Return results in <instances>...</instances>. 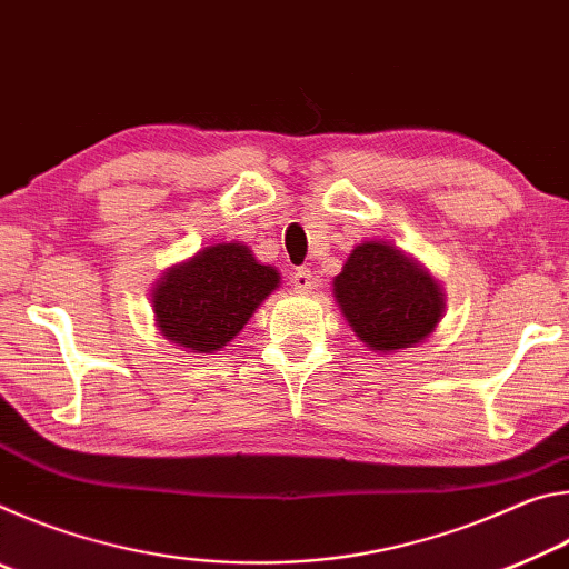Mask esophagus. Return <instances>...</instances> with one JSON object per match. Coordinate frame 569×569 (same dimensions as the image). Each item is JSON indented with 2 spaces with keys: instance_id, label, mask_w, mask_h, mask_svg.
I'll return each instance as SVG.
<instances>
[{
  "instance_id": "obj_1",
  "label": "esophagus",
  "mask_w": 569,
  "mask_h": 569,
  "mask_svg": "<svg viewBox=\"0 0 569 569\" xmlns=\"http://www.w3.org/2000/svg\"><path fill=\"white\" fill-rule=\"evenodd\" d=\"M291 283H293L296 291L308 293V291H313L316 286H319V278H316V273L311 271V268H298V271L291 278Z\"/></svg>"
}]
</instances>
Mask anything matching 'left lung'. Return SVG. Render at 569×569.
<instances>
[{"mask_svg": "<svg viewBox=\"0 0 569 569\" xmlns=\"http://www.w3.org/2000/svg\"><path fill=\"white\" fill-rule=\"evenodd\" d=\"M346 321L371 349H409L435 331L445 298L429 273L387 243L366 240L333 278Z\"/></svg>", "mask_w": 569, "mask_h": 569, "instance_id": "1", "label": "left lung"}]
</instances>
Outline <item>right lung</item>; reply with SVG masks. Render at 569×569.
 <instances>
[{
    "label": "right lung",
    "mask_w": 569,
    "mask_h": 569,
    "mask_svg": "<svg viewBox=\"0 0 569 569\" xmlns=\"http://www.w3.org/2000/svg\"><path fill=\"white\" fill-rule=\"evenodd\" d=\"M273 288L276 268L258 263L246 246L218 243L162 276L152 308L166 339L210 353L243 329Z\"/></svg>",
    "instance_id": "add662e5"
}]
</instances>
